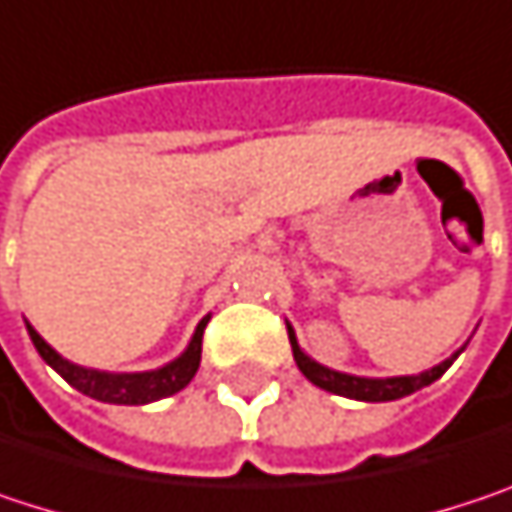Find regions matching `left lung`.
<instances>
[{
	"label": "left lung",
	"instance_id": "left-lung-1",
	"mask_svg": "<svg viewBox=\"0 0 512 512\" xmlns=\"http://www.w3.org/2000/svg\"><path fill=\"white\" fill-rule=\"evenodd\" d=\"M287 335H290V347H293V358L299 364V370L305 373L308 382H314L317 388L323 391H332V394H341V397H350V400H364V403H385V400H400L430 382H436L451 364L454 358L460 356L462 350H457L451 358H445L442 364L424 370V373H415V376H385V379H373V376H353V373H341V370H332V367H323L317 364L311 356L302 353L299 341H296V332L293 326L287 323Z\"/></svg>",
	"mask_w": 512,
	"mask_h": 512
}]
</instances>
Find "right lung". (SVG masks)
<instances>
[{"instance_id": "right-lung-1", "label": "right lung", "mask_w": 512, "mask_h": 512, "mask_svg": "<svg viewBox=\"0 0 512 512\" xmlns=\"http://www.w3.org/2000/svg\"><path fill=\"white\" fill-rule=\"evenodd\" d=\"M210 317H204L189 341V347L162 367L156 370H142V373H109V370H94V367H79L64 356H58L50 344L26 323L29 338L35 344V350L41 358L50 364L58 376H64V382H70L76 391L100 400V403H118V406H145L162 397L177 394L180 388H186L201 364V338H204V326Z\"/></svg>"}]
</instances>
